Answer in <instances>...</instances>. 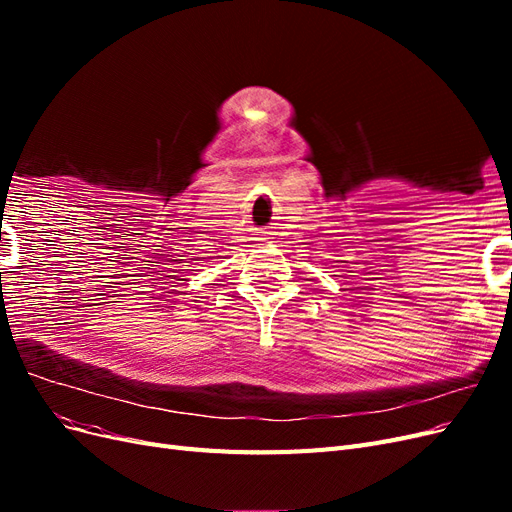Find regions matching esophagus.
<instances>
[{"mask_svg":"<svg viewBox=\"0 0 512 512\" xmlns=\"http://www.w3.org/2000/svg\"><path fill=\"white\" fill-rule=\"evenodd\" d=\"M267 235H269V232H265V241H267V239H269V237H267Z\"/></svg>","mask_w":512,"mask_h":512,"instance_id":"34e87169","label":"esophagus"}]
</instances>
